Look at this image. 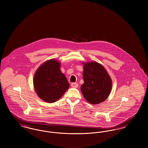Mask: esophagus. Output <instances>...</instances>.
<instances>
[{"mask_svg":"<svg viewBox=\"0 0 148 148\" xmlns=\"http://www.w3.org/2000/svg\"><path fill=\"white\" fill-rule=\"evenodd\" d=\"M71 87L73 88H77L78 86V84L77 83H72L71 84Z\"/></svg>","mask_w":148,"mask_h":148,"instance_id":"esophagus-1","label":"esophagus"}]
</instances>
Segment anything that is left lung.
Here are the masks:
<instances>
[{
    "mask_svg": "<svg viewBox=\"0 0 148 148\" xmlns=\"http://www.w3.org/2000/svg\"><path fill=\"white\" fill-rule=\"evenodd\" d=\"M84 83L81 90L85 99L92 104L102 103L108 97L112 87L111 78L103 65L96 61L84 62Z\"/></svg>",
    "mask_w": 148,
    "mask_h": 148,
    "instance_id": "obj_1",
    "label": "left lung"
}]
</instances>
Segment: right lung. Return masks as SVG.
<instances>
[{
    "instance_id": "1",
    "label": "right lung",
    "mask_w": 148,
    "mask_h": 148,
    "mask_svg": "<svg viewBox=\"0 0 148 148\" xmlns=\"http://www.w3.org/2000/svg\"><path fill=\"white\" fill-rule=\"evenodd\" d=\"M60 66L58 61L52 58L41 64L35 73L34 89L39 98L46 102H56L70 87Z\"/></svg>"
}]
</instances>
